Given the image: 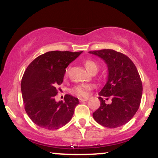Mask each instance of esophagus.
Listing matches in <instances>:
<instances>
[{
	"mask_svg": "<svg viewBox=\"0 0 158 158\" xmlns=\"http://www.w3.org/2000/svg\"><path fill=\"white\" fill-rule=\"evenodd\" d=\"M88 100V98H80V99H79V101H80V102H85V101Z\"/></svg>",
	"mask_w": 158,
	"mask_h": 158,
	"instance_id": "esophagus-1",
	"label": "esophagus"
}]
</instances>
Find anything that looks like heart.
I'll return each mask as SVG.
<instances>
[{"label":"heart","mask_w":158,"mask_h":158,"mask_svg":"<svg viewBox=\"0 0 158 158\" xmlns=\"http://www.w3.org/2000/svg\"><path fill=\"white\" fill-rule=\"evenodd\" d=\"M85 66L87 68L88 71L92 73L94 70H98V65L95 61L91 60H87L85 62ZM68 72V70H66ZM93 86L91 85L88 84H81L77 85L73 89V94L79 96V97H86L88 96V92L92 89Z\"/></svg>","instance_id":"b5f03b06"}]
</instances>
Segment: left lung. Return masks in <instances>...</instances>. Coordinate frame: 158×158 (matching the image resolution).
Listing matches in <instances>:
<instances>
[{"instance_id":"8db88e82","label":"left lung","mask_w":158,"mask_h":158,"mask_svg":"<svg viewBox=\"0 0 158 158\" xmlns=\"http://www.w3.org/2000/svg\"><path fill=\"white\" fill-rule=\"evenodd\" d=\"M89 53L103 59L108 70L106 84L99 93L100 106L93 113L94 119L107 128L122 126L131 120L140 104L143 85L137 68L128 56L114 50ZM102 96L111 97L112 103L106 104Z\"/></svg>"}]
</instances>
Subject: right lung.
I'll return each mask as SVG.
<instances>
[{"mask_svg":"<svg viewBox=\"0 0 158 158\" xmlns=\"http://www.w3.org/2000/svg\"><path fill=\"white\" fill-rule=\"evenodd\" d=\"M82 52L50 51L38 56L29 64L21 80L24 108L35 124L48 130L59 129L72 119L79 99L69 94L64 102H56L57 85L63 81L70 63Z\"/></svg>","mask_w":158,"mask_h":158,"instance_id":"add662e5","label":"right lung"}]
</instances>
